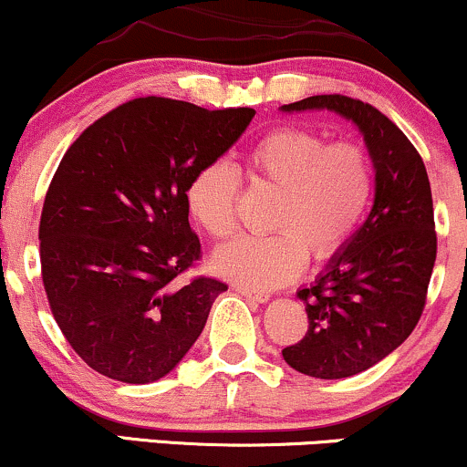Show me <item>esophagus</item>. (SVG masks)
<instances>
[{
  "instance_id": "1",
  "label": "esophagus",
  "mask_w": 467,
  "mask_h": 467,
  "mask_svg": "<svg viewBox=\"0 0 467 467\" xmlns=\"http://www.w3.org/2000/svg\"><path fill=\"white\" fill-rule=\"evenodd\" d=\"M243 297H246L249 301H255V304H266L268 299H271V295L268 293H260V290H254V288H246V286H235Z\"/></svg>"
}]
</instances>
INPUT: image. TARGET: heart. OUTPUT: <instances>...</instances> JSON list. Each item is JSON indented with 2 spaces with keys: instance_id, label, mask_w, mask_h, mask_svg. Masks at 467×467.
Instances as JSON below:
<instances>
[{
  "instance_id": "1",
  "label": "heart",
  "mask_w": 467,
  "mask_h": 467,
  "mask_svg": "<svg viewBox=\"0 0 467 467\" xmlns=\"http://www.w3.org/2000/svg\"><path fill=\"white\" fill-rule=\"evenodd\" d=\"M244 177L254 188L277 192L268 229L273 235H243L212 255L213 273L254 290L293 282L312 260H327L348 244L374 194V168L365 148L297 126L268 130L249 148ZM240 179L223 161L192 174L185 202L212 238L235 229Z\"/></svg>"
}]
</instances>
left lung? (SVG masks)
Instances as JSON below:
<instances>
[{
	"label": "left lung",
	"instance_id": "1",
	"mask_svg": "<svg viewBox=\"0 0 467 467\" xmlns=\"http://www.w3.org/2000/svg\"><path fill=\"white\" fill-rule=\"evenodd\" d=\"M327 109L352 119L376 170L369 216L326 271L301 288L308 332L282 349L299 374L338 380L369 369L418 326L437 257L429 174L409 137L371 104L310 96L282 111Z\"/></svg>",
	"mask_w": 467,
	"mask_h": 467
}]
</instances>
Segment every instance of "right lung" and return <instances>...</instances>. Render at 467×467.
<instances>
[{"mask_svg": "<svg viewBox=\"0 0 467 467\" xmlns=\"http://www.w3.org/2000/svg\"><path fill=\"white\" fill-rule=\"evenodd\" d=\"M254 115L135 98L82 130L60 159L38 224L41 277L60 332L98 374L155 382L201 337L227 284H179L201 260L185 188Z\"/></svg>", "mask_w": 467, "mask_h": 467, "instance_id": "add662e5", "label": "right lung"}]
</instances>
